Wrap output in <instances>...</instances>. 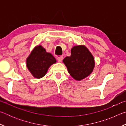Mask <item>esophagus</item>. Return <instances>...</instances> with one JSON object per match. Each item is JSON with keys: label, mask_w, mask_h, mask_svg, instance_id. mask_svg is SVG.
<instances>
[{"label": "esophagus", "mask_w": 126, "mask_h": 126, "mask_svg": "<svg viewBox=\"0 0 126 126\" xmlns=\"http://www.w3.org/2000/svg\"><path fill=\"white\" fill-rule=\"evenodd\" d=\"M63 59V57H58V58H57V60H58V61L59 62H61L62 61Z\"/></svg>", "instance_id": "obj_1"}]
</instances>
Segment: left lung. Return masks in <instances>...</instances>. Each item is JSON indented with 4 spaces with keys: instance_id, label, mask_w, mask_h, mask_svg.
<instances>
[{
    "instance_id": "obj_1",
    "label": "left lung",
    "mask_w": 126,
    "mask_h": 126,
    "mask_svg": "<svg viewBox=\"0 0 126 126\" xmlns=\"http://www.w3.org/2000/svg\"><path fill=\"white\" fill-rule=\"evenodd\" d=\"M63 62L71 76L78 80L88 76L94 67L93 57L83 46L73 47L71 49V55L65 57Z\"/></svg>"
}]
</instances>
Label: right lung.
<instances>
[{
  "instance_id": "add662e5",
  "label": "right lung",
  "mask_w": 126,
  "mask_h": 126,
  "mask_svg": "<svg viewBox=\"0 0 126 126\" xmlns=\"http://www.w3.org/2000/svg\"><path fill=\"white\" fill-rule=\"evenodd\" d=\"M55 62L54 57L39 46L35 48L27 58V65L34 77L40 78L45 75L48 68Z\"/></svg>"
}]
</instances>
